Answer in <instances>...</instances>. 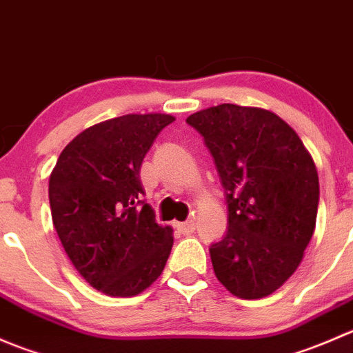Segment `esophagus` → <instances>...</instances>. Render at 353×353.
Masks as SVG:
<instances>
[{
	"mask_svg": "<svg viewBox=\"0 0 353 353\" xmlns=\"http://www.w3.org/2000/svg\"><path fill=\"white\" fill-rule=\"evenodd\" d=\"M176 227L181 234H184V236H190V234H193L194 230H196V223H194L193 220H186V222L176 223Z\"/></svg>",
	"mask_w": 353,
	"mask_h": 353,
	"instance_id": "esophagus-1",
	"label": "esophagus"
}]
</instances>
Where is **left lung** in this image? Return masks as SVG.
Wrapping results in <instances>:
<instances>
[{
  "mask_svg": "<svg viewBox=\"0 0 353 353\" xmlns=\"http://www.w3.org/2000/svg\"><path fill=\"white\" fill-rule=\"evenodd\" d=\"M213 157L229 208L227 234L210 245L230 294L261 299L294 275L316 227L319 179L312 157L276 114L220 104L186 119Z\"/></svg>",
  "mask_w": 353,
  "mask_h": 353,
  "instance_id": "1",
  "label": "left lung"
}]
</instances>
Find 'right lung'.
Masks as SVG:
<instances>
[{
	"instance_id": "obj_1",
	"label": "right lung",
	"mask_w": 353,
	"mask_h": 353,
	"mask_svg": "<svg viewBox=\"0 0 353 353\" xmlns=\"http://www.w3.org/2000/svg\"><path fill=\"white\" fill-rule=\"evenodd\" d=\"M169 114H126L81 131L49 177L54 229L74 268L110 297H133L163 272L172 229L155 222L140 167Z\"/></svg>"
}]
</instances>
